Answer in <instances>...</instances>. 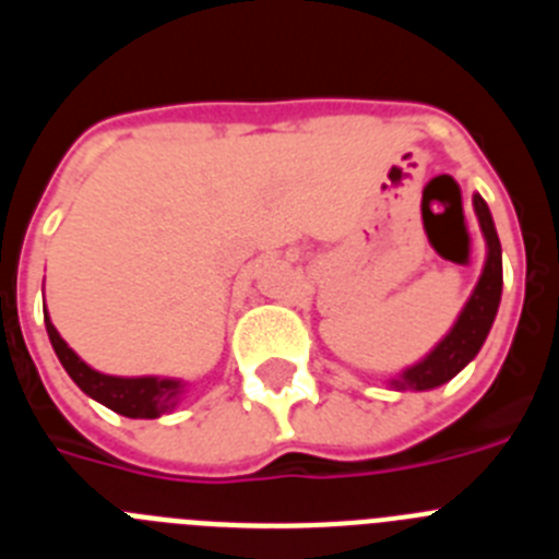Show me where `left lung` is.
Masks as SVG:
<instances>
[{
	"instance_id": "1",
	"label": "left lung",
	"mask_w": 559,
	"mask_h": 559,
	"mask_svg": "<svg viewBox=\"0 0 559 559\" xmlns=\"http://www.w3.org/2000/svg\"><path fill=\"white\" fill-rule=\"evenodd\" d=\"M473 210H476L478 226H481V235L487 240V260H484L478 285L473 288L471 299H467V305L459 313L451 333L439 341L426 358L417 360L414 367L403 369L397 378L389 380V386H394L397 392H428V389H437L451 378H456L476 358L484 338L490 333L492 322H496L503 285L501 240H498L496 224H492L490 206H487V201L478 192L473 195Z\"/></svg>"
}]
</instances>
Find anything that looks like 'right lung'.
I'll return each instance as SVG.
<instances>
[{
  "instance_id": "right-lung-1",
  "label": "right lung",
  "mask_w": 559,
  "mask_h": 559,
  "mask_svg": "<svg viewBox=\"0 0 559 559\" xmlns=\"http://www.w3.org/2000/svg\"><path fill=\"white\" fill-rule=\"evenodd\" d=\"M44 324H47V335L52 341L58 360L63 364L69 378L81 386V392H86L88 397L103 403L111 412L122 414V417L156 419L173 412L187 394V383L176 378H153V374H147V378H117V374L97 372V369L88 367L86 360L78 358L75 349L61 338L56 324L49 322L47 310H44Z\"/></svg>"
}]
</instances>
